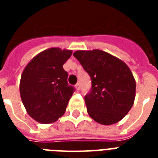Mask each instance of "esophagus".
Returning a JSON list of instances; mask_svg holds the SVG:
<instances>
[{"mask_svg":"<svg viewBox=\"0 0 158 158\" xmlns=\"http://www.w3.org/2000/svg\"><path fill=\"white\" fill-rule=\"evenodd\" d=\"M74 87H75V89H76L77 90H79V89H80V84H79V83H77Z\"/></svg>","mask_w":158,"mask_h":158,"instance_id":"1","label":"esophagus"}]
</instances>
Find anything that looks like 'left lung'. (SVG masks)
Masks as SVG:
<instances>
[{
  "label": "left lung",
  "mask_w": 158,
  "mask_h": 158,
  "mask_svg": "<svg viewBox=\"0 0 158 158\" xmlns=\"http://www.w3.org/2000/svg\"><path fill=\"white\" fill-rule=\"evenodd\" d=\"M73 56L91 78V91L84 98L90 117L104 125L122 120L135 98L136 83L129 66L98 49L76 51Z\"/></svg>",
  "instance_id": "8db88e82"
}]
</instances>
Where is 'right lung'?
Segmentation results:
<instances>
[{
  "instance_id": "obj_1",
  "label": "right lung",
  "mask_w": 158,
  "mask_h": 158,
  "mask_svg": "<svg viewBox=\"0 0 158 158\" xmlns=\"http://www.w3.org/2000/svg\"><path fill=\"white\" fill-rule=\"evenodd\" d=\"M71 55V50L59 48L44 50L28 62L21 74V100L38 123H53L65 112L74 89L68 85L63 64Z\"/></svg>"
}]
</instances>
